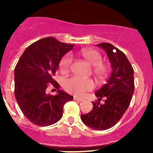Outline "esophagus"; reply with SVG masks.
<instances>
[{"mask_svg": "<svg viewBox=\"0 0 153 153\" xmlns=\"http://www.w3.org/2000/svg\"><path fill=\"white\" fill-rule=\"evenodd\" d=\"M74 100H75V101H80V102H81V101H84V99H83V98H77V97H74Z\"/></svg>", "mask_w": 153, "mask_h": 153, "instance_id": "obj_1", "label": "esophagus"}]
</instances>
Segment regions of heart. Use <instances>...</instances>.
I'll return each instance as SVG.
<instances>
[{
	"label": "heart",
	"mask_w": 153,
	"mask_h": 153,
	"mask_svg": "<svg viewBox=\"0 0 153 153\" xmlns=\"http://www.w3.org/2000/svg\"><path fill=\"white\" fill-rule=\"evenodd\" d=\"M83 58L91 64L94 66L93 72L98 78H103L108 72V67L105 64H101L102 56L96 50L93 49H83L81 50ZM72 56L70 54H67L61 58L59 64V69L61 72H67L70 69L72 64ZM94 87L92 80L83 79L78 77H72L67 79L64 82V88L67 92L74 94L78 96L84 95L86 91H89Z\"/></svg>",
	"instance_id": "b5f03b06"
}]
</instances>
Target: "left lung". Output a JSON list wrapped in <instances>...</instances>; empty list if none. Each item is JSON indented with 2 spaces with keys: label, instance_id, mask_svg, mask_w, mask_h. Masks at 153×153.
<instances>
[{
  "label": "left lung",
  "instance_id": "8db88e82",
  "mask_svg": "<svg viewBox=\"0 0 153 153\" xmlns=\"http://www.w3.org/2000/svg\"><path fill=\"white\" fill-rule=\"evenodd\" d=\"M97 46L106 51L112 71L106 84L95 93L98 101L92 103L91 112L81 114V118L89 127L104 130L118 122L130 104L135 89L134 70L125 54L118 48L109 43ZM102 98L105 102L101 104Z\"/></svg>",
  "mask_w": 153,
  "mask_h": 153
}]
</instances>
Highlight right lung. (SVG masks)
Returning <instances> with one entry per match:
<instances>
[{"label": "right lung", "instance_id": "right-lung-1", "mask_svg": "<svg viewBox=\"0 0 153 153\" xmlns=\"http://www.w3.org/2000/svg\"><path fill=\"white\" fill-rule=\"evenodd\" d=\"M73 46L47 37L29 46L20 58L15 68V95L21 110L32 124H55L62 117L64 104L73 100L61 89L55 95L47 92L49 86L59 89L54 76L62 57Z\"/></svg>", "mask_w": 153, "mask_h": 153}]
</instances>
